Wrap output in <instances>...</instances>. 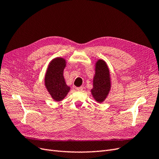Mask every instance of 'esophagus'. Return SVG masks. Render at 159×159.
I'll return each mask as SVG.
<instances>
[{
	"label": "esophagus",
	"mask_w": 159,
	"mask_h": 159,
	"mask_svg": "<svg viewBox=\"0 0 159 159\" xmlns=\"http://www.w3.org/2000/svg\"><path fill=\"white\" fill-rule=\"evenodd\" d=\"M83 87H78V88H76V89L78 91H81L83 90Z\"/></svg>",
	"instance_id": "34e87169"
}]
</instances>
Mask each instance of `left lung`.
<instances>
[{
  "instance_id": "1",
  "label": "left lung",
  "mask_w": 159,
  "mask_h": 159,
  "mask_svg": "<svg viewBox=\"0 0 159 159\" xmlns=\"http://www.w3.org/2000/svg\"><path fill=\"white\" fill-rule=\"evenodd\" d=\"M110 89L109 71L106 63L99 60L96 63L95 75L93 79V88L91 93L95 99L99 103L102 102L107 97Z\"/></svg>"
}]
</instances>
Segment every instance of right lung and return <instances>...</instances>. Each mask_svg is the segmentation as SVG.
Returning a JSON list of instances; mask_svg holds the SVG:
<instances>
[{"mask_svg":"<svg viewBox=\"0 0 159 159\" xmlns=\"http://www.w3.org/2000/svg\"><path fill=\"white\" fill-rule=\"evenodd\" d=\"M66 61L61 57L53 60L47 70L45 77V84L52 98L56 101L63 99L70 91L63 76Z\"/></svg>","mask_w":159,"mask_h":159,"instance_id":"obj_1","label":"right lung"}]
</instances>
